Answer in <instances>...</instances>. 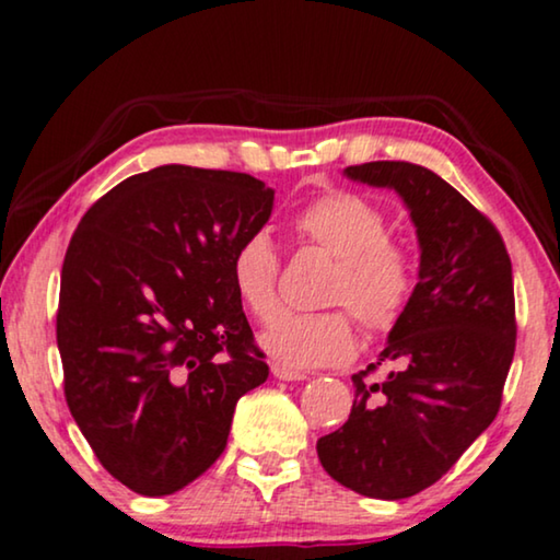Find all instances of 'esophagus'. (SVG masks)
Returning a JSON list of instances; mask_svg holds the SVG:
<instances>
[{
    "instance_id": "esophagus-1",
    "label": "esophagus",
    "mask_w": 560,
    "mask_h": 560,
    "mask_svg": "<svg viewBox=\"0 0 560 560\" xmlns=\"http://www.w3.org/2000/svg\"><path fill=\"white\" fill-rule=\"evenodd\" d=\"M272 374L278 380H285V382H301V380H308V374L305 372H295V370H288V366H282V364H272Z\"/></svg>"
}]
</instances>
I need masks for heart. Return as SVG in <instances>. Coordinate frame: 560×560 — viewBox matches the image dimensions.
Instances as JSON below:
<instances>
[{
  "label": "heart",
  "instance_id": "1",
  "mask_svg": "<svg viewBox=\"0 0 560 560\" xmlns=\"http://www.w3.org/2000/svg\"><path fill=\"white\" fill-rule=\"evenodd\" d=\"M293 234L305 247L336 259L328 303L347 305L370 334H387L400 324L416 295L418 265L408 244L387 236V219L377 203L354 190H328L295 213ZM229 278L257 320L278 313L280 257L270 236H244L229 262ZM262 347L288 370L331 366L354 354L357 326L343 308L285 313L267 328Z\"/></svg>",
  "mask_w": 560,
  "mask_h": 560
}]
</instances>
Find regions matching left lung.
<instances>
[{
  "mask_svg": "<svg viewBox=\"0 0 560 560\" xmlns=\"http://www.w3.org/2000/svg\"><path fill=\"white\" fill-rule=\"evenodd\" d=\"M343 173L402 196L420 280L380 362L351 377L349 420L316 451L339 485L405 500L435 485L497 418L517 336L512 262L492 221L428 167L377 160ZM380 363L396 370L372 381Z\"/></svg>",
  "mask_w": 560,
  "mask_h": 560,
  "instance_id": "1",
  "label": "left lung"
}]
</instances>
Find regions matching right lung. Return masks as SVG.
Segmentation results:
<instances>
[{
  "label": "right lung",
  "instance_id": "obj_1",
  "mask_svg": "<svg viewBox=\"0 0 560 560\" xmlns=\"http://www.w3.org/2000/svg\"><path fill=\"white\" fill-rule=\"evenodd\" d=\"M272 198L247 173L163 165L114 186L71 236L56 318L66 402L137 494L201 477L226 448L236 400L270 374L229 262Z\"/></svg>",
  "mask_w": 560,
  "mask_h": 560
}]
</instances>
